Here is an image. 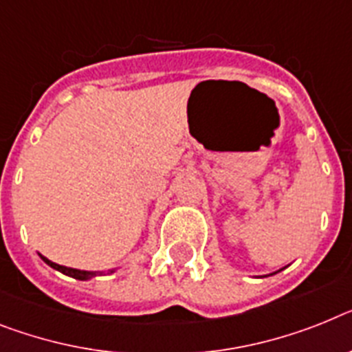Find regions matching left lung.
<instances>
[{
	"label": "left lung",
	"instance_id": "1",
	"mask_svg": "<svg viewBox=\"0 0 352 352\" xmlns=\"http://www.w3.org/2000/svg\"><path fill=\"white\" fill-rule=\"evenodd\" d=\"M277 272H281V270H277ZM277 272H274V274H277ZM274 274H270V276H274Z\"/></svg>",
	"mask_w": 352,
	"mask_h": 352
}]
</instances>
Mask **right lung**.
<instances>
[{"mask_svg": "<svg viewBox=\"0 0 352 352\" xmlns=\"http://www.w3.org/2000/svg\"><path fill=\"white\" fill-rule=\"evenodd\" d=\"M41 259H43L46 265H50L52 268H55V270L62 272V274H66V276L73 277V279H78V281H89V279H93V277L96 276H103V274H114V272L118 270V268H111V270H102V272H96V270H78V268H69V267H62V265H57V263L50 261L48 258H44L43 254H39Z\"/></svg>", "mask_w": 352, "mask_h": 352, "instance_id": "right-lung-1", "label": "right lung"}]
</instances>
